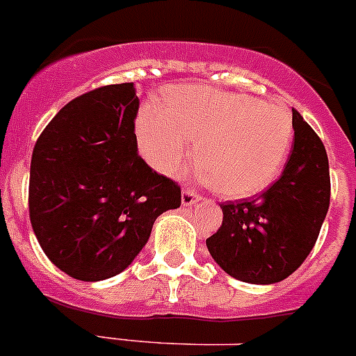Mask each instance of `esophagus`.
<instances>
[{
	"label": "esophagus",
	"mask_w": 356,
	"mask_h": 356,
	"mask_svg": "<svg viewBox=\"0 0 356 356\" xmlns=\"http://www.w3.org/2000/svg\"><path fill=\"white\" fill-rule=\"evenodd\" d=\"M200 200H201V196L196 193V191H194L193 187H185L184 188V193H181V203H184L185 207L194 205V203H196V201H200Z\"/></svg>",
	"instance_id": "34e87169"
}]
</instances>
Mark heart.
<instances>
[{
  "mask_svg": "<svg viewBox=\"0 0 356 356\" xmlns=\"http://www.w3.org/2000/svg\"><path fill=\"white\" fill-rule=\"evenodd\" d=\"M137 139L147 162L175 175L196 144L197 172L216 193L248 197L280 175L294 139V122L282 103L207 85H180L168 108L147 105L137 119Z\"/></svg>",
  "mask_w": 356,
  "mask_h": 356,
  "instance_id": "heart-1",
  "label": "heart"
}]
</instances>
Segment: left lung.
Instances as JSON below:
<instances>
[{
    "label": "left lung",
    "instance_id": "8db88e82",
    "mask_svg": "<svg viewBox=\"0 0 356 356\" xmlns=\"http://www.w3.org/2000/svg\"><path fill=\"white\" fill-rule=\"evenodd\" d=\"M294 147L278 180L262 194L222 203V225L207 238L212 259L248 284L282 282L305 262L330 207L325 144L292 110Z\"/></svg>",
    "mask_w": 356,
    "mask_h": 356
}]
</instances>
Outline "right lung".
Segmentation results:
<instances>
[{"label": "right lung", "instance_id": "obj_1", "mask_svg": "<svg viewBox=\"0 0 356 356\" xmlns=\"http://www.w3.org/2000/svg\"><path fill=\"white\" fill-rule=\"evenodd\" d=\"M134 83L69 102L37 139L28 209L40 248L60 271L99 282L124 271L181 188L137 153Z\"/></svg>", "mask_w": 356, "mask_h": 356}]
</instances>
